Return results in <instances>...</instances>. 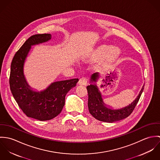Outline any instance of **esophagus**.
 Wrapping results in <instances>:
<instances>
[{
  "label": "esophagus",
  "instance_id": "1",
  "mask_svg": "<svg viewBox=\"0 0 160 160\" xmlns=\"http://www.w3.org/2000/svg\"><path fill=\"white\" fill-rule=\"evenodd\" d=\"M87 83H88V79L86 78H81L78 82V84L82 86H86Z\"/></svg>",
  "mask_w": 160,
  "mask_h": 160
}]
</instances>
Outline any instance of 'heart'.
<instances>
[{
    "instance_id": "b5f03b06",
    "label": "heart",
    "mask_w": 160,
    "mask_h": 160,
    "mask_svg": "<svg viewBox=\"0 0 160 160\" xmlns=\"http://www.w3.org/2000/svg\"><path fill=\"white\" fill-rule=\"evenodd\" d=\"M119 50L113 46H101L89 53L86 57V61L89 63H95L99 62L103 57L102 65L106 67L116 63L120 58Z\"/></svg>"
}]
</instances>
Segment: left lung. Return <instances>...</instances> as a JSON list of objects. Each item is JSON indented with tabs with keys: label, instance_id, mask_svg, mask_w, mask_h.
Wrapping results in <instances>:
<instances>
[{
	"label": "left lung",
	"instance_id": "left-lung-1",
	"mask_svg": "<svg viewBox=\"0 0 160 160\" xmlns=\"http://www.w3.org/2000/svg\"><path fill=\"white\" fill-rule=\"evenodd\" d=\"M99 78V73L95 72L91 76L92 82H96ZM143 86L138 95L129 105L118 110H113L107 107L103 103L102 94L96 84H90L87 86L88 92V108L90 113L97 120L107 122H113L128 117L134 110L143 91Z\"/></svg>",
	"mask_w": 160,
	"mask_h": 160
}]
</instances>
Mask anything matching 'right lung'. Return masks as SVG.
<instances>
[{
    "mask_svg": "<svg viewBox=\"0 0 160 160\" xmlns=\"http://www.w3.org/2000/svg\"><path fill=\"white\" fill-rule=\"evenodd\" d=\"M52 38L50 34L31 36L16 52L11 63L9 78L12 95L23 113L39 121L50 120L60 113L69 90L76 86L78 78L52 83L43 91H33L23 74V66L31 46L44 42Z\"/></svg>",
    "mask_w": 160,
    "mask_h": 160,
    "instance_id": "add662e5",
    "label": "right lung"
}]
</instances>
